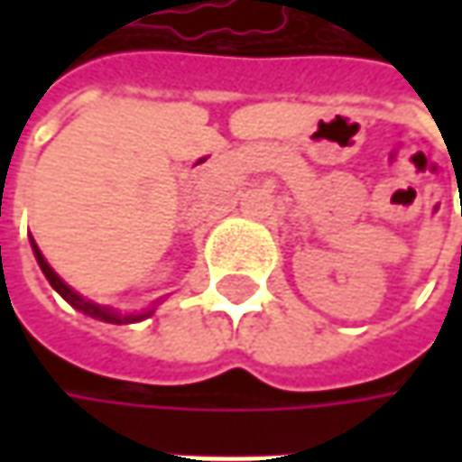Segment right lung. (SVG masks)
Instances as JSON below:
<instances>
[{
  "mask_svg": "<svg viewBox=\"0 0 462 462\" xmlns=\"http://www.w3.org/2000/svg\"><path fill=\"white\" fill-rule=\"evenodd\" d=\"M32 252H35V259H38V264H41L43 275L48 277V282L53 285V291L61 295L66 303H71L74 309L81 310V313H87V316H92V319H97V321H105V324H135V321H141V319L152 316V310H143V313H117L116 309L97 306V303H92V300L81 298L79 293H74V291L63 282L61 277L53 273V267L45 262V257L41 254V249H38V244H35V241H32Z\"/></svg>",
  "mask_w": 462,
  "mask_h": 462,
  "instance_id": "add662e5",
  "label": "right lung"
}]
</instances>
